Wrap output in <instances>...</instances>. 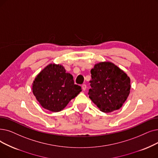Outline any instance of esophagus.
<instances>
[{
  "mask_svg": "<svg viewBox=\"0 0 158 158\" xmlns=\"http://www.w3.org/2000/svg\"><path fill=\"white\" fill-rule=\"evenodd\" d=\"M82 89H83V91H85L86 90V85H82Z\"/></svg>",
  "mask_w": 158,
  "mask_h": 158,
  "instance_id": "1",
  "label": "esophagus"
}]
</instances>
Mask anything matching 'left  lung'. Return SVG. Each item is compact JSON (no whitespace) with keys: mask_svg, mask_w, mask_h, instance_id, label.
I'll return each instance as SVG.
<instances>
[{"mask_svg":"<svg viewBox=\"0 0 158 158\" xmlns=\"http://www.w3.org/2000/svg\"><path fill=\"white\" fill-rule=\"evenodd\" d=\"M89 98L101 112H111L125 103L130 92V79L112 62L95 64L91 70Z\"/></svg>","mask_w":158,"mask_h":158,"instance_id":"obj_1","label":"left lung"}]
</instances>
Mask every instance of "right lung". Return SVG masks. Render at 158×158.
<instances>
[{"instance_id": "1", "label": "right lung", "mask_w": 158, "mask_h": 158, "mask_svg": "<svg viewBox=\"0 0 158 158\" xmlns=\"http://www.w3.org/2000/svg\"><path fill=\"white\" fill-rule=\"evenodd\" d=\"M32 92L40 105L53 112L63 110L81 92L73 77L63 65L50 63L41 70L32 83Z\"/></svg>"}]
</instances>
